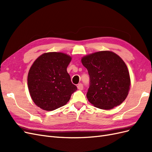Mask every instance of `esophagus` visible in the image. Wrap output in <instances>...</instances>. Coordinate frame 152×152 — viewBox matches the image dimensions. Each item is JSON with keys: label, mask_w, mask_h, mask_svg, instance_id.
<instances>
[{"label": "esophagus", "mask_w": 152, "mask_h": 152, "mask_svg": "<svg viewBox=\"0 0 152 152\" xmlns=\"http://www.w3.org/2000/svg\"><path fill=\"white\" fill-rule=\"evenodd\" d=\"M77 88L79 90H82L84 89V86L82 84H79L77 85Z\"/></svg>", "instance_id": "1"}]
</instances>
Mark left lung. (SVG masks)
<instances>
[{
  "mask_svg": "<svg viewBox=\"0 0 152 152\" xmlns=\"http://www.w3.org/2000/svg\"><path fill=\"white\" fill-rule=\"evenodd\" d=\"M81 61L89 75L90 86L86 96L92 104L110 110L126 99L131 79L126 63L120 56L104 50L87 55Z\"/></svg>",
  "mask_w": 152,
  "mask_h": 152,
  "instance_id": "left-lung-1",
  "label": "left lung"
}]
</instances>
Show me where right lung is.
<instances>
[{"mask_svg": "<svg viewBox=\"0 0 152 152\" xmlns=\"http://www.w3.org/2000/svg\"><path fill=\"white\" fill-rule=\"evenodd\" d=\"M72 60L68 54L44 53L33 63L28 75V87L35 104L46 111L65 105L77 87L66 68Z\"/></svg>", "mask_w": 152, "mask_h": 152, "instance_id": "obj_1", "label": "right lung"}]
</instances>
